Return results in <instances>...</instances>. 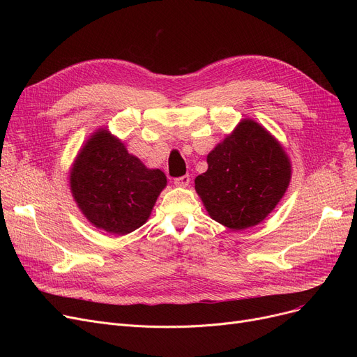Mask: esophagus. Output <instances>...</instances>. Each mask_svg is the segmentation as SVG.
Here are the masks:
<instances>
[{
    "label": "esophagus",
    "mask_w": 357,
    "mask_h": 357,
    "mask_svg": "<svg viewBox=\"0 0 357 357\" xmlns=\"http://www.w3.org/2000/svg\"><path fill=\"white\" fill-rule=\"evenodd\" d=\"M190 175H183V176H181V178H176L175 181H174V183L176 185V186H179V188H186V186L190 185Z\"/></svg>",
    "instance_id": "esophagus-1"
}]
</instances>
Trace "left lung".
Wrapping results in <instances>:
<instances>
[{"label": "left lung", "mask_w": 357, "mask_h": 357, "mask_svg": "<svg viewBox=\"0 0 357 357\" xmlns=\"http://www.w3.org/2000/svg\"><path fill=\"white\" fill-rule=\"evenodd\" d=\"M207 163V172L195 178V191L208 215L231 230L264 221L292 175L282 144L253 119H243L208 153Z\"/></svg>", "instance_id": "obj_1"}]
</instances>
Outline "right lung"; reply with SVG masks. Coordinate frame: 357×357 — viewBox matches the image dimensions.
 Returning a JSON list of instances; mask_svg holds the SVG:
<instances>
[{
	"instance_id": "right-lung-1",
	"label": "right lung",
	"mask_w": 357,
	"mask_h": 357,
	"mask_svg": "<svg viewBox=\"0 0 357 357\" xmlns=\"http://www.w3.org/2000/svg\"><path fill=\"white\" fill-rule=\"evenodd\" d=\"M160 169H149L108 128L88 137L69 171L72 197L93 227L124 236L149 220L166 188Z\"/></svg>"
}]
</instances>
